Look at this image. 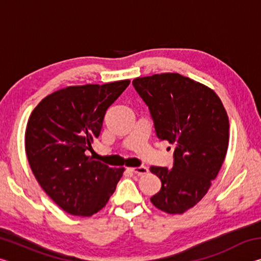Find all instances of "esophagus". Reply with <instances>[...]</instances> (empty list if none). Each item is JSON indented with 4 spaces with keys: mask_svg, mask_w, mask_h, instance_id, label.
Returning a JSON list of instances; mask_svg holds the SVG:
<instances>
[{
    "mask_svg": "<svg viewBox=\"0 0 261 261\" xmlns=\"http://www.w3.org/2000/svg\"><path fill=\"white\" fill-rule=\"evenodd\" d=\"M127 170L131 171V173H134L136 175H145L148 173V168L147 167H134V168H127Z\"/></svg>",
    "mask_w": 261,
    "mask_h": 261,
    "instance_id": "34e87169",
    "label": "esophagus"
}]
</instances>
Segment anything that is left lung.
<instances>
[{
    "mask_svg": "<svg viewBox=\"0 0 261 261\" xmlns=\"http://www.w3.org/2000/svg\"><path fill=\"white\" fill-rule=\"evenodd\" d=\"M132 84L148 106L156 136L175 146L173 168H149L162 183L151 201L168 214H183L204 198L222 167L227 112L212 88L179 73L138 77Z\"/></svg>",
    "mask_w": 261,
    "mask_h": 261,
    "instance_id": "obj_1",
    "label": "left lung"
}]
</instances>
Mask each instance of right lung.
<instances>
[{
	"label": "right lung",
	"mask_w": 261,
	"mask_h": 261,
	"mask_svg": "<svg viewBox=\"0 0 261 261\" xmlns=\"http://www.w3.org/2000/svg\"><path fill=\"white\" fill-rule=\"evenodd\" d=\"M130 81L68 86L43 98L30 115L25 151L31 169L50 199L67 213L92 216L114 193L124 168L86 155L105 114Z\"/></svg>",
	"instance_id": "obj_1"
}]
</instances>
